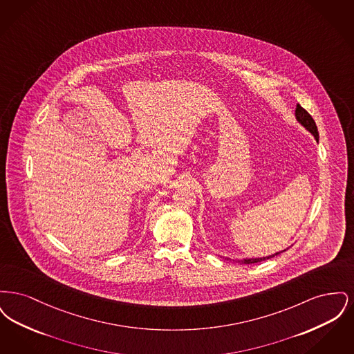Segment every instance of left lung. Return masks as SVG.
<instances>
[{
	"mask_svg": "<svg viewBox=\"0 0 354 354\" xmlns=\"http://www.w3.org/2000/svg\"><path fill=\"white\" fill-rule=\"evenodd\" d=\"M296 119H297V122L304 126L310 134L313 135L315 138H316V140L319 142V131H317V126H316V122L313 120V118L309 115V113L303 109L300 104H297L296 106ZM286 251V250H284ZM284 251H281V252H284ZM281 252H276L273 253V254H270V256H266V257H256V259H244V260H239V263H241V264H253V263H259V261H264V260H268L270 257H274V256H277V254H280Z\"/></svg>",
	"mask_w": 354,
	"mask_h": 354,
	"instance_id": "left-lung-1",
	"label": "left lung"
}]
</instances>
